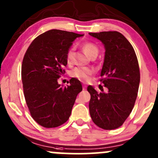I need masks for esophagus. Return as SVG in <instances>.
Wrapping results in <instances>:
<instances>
[{"mask_svg": "<svg viewBox=\"0 0 158 158\" xmlns=\"http://www.w3.org/2000/svg\"><path fill=\"white\" fill-rule=\"evenodd\" d=\"M86 87H87V85H85V84H83V90H85L86 89Z\"/></svg>", "mask_w": 158, "mask_h": 158, "instance_id": "1", "label": "esophagus"}]
</instances>
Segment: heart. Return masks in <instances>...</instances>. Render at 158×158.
Here are the masks:
<instances>
[{
  "instance_id": "heart-1",
  "label": "heart",
  "mask_w": 158,
  "mask_h": 158,
  "mask_svg": "<svg viewBox=\"0 0 158 158\" xmlns=\"http://www.w3.org/2000/svg\"><path fill=\"white\" fill-rule=\"evenodd\" d=\"M83 52L87 56L90 57L94 54L98 53V47L91 41H86L81 45ZM66 61L68 64L73 63V49L70 48L66 54ZM94 69L88 68V67H76L70 71V76L72 77L77 78L81 81H86L89 79L90 76L94 73Z\"/></svg>"
}]
</instances>
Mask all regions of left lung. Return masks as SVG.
Listing matches in <instances>:
<instances>
[{
	"label": "left lung",
	"instance_id": "left-lung-1",
	"mask_svg": "<svg viewBox=\"0 0 158 158\" xmlns=\"http://www.w3.org/2000/svg\"><path fill=\"white\" fill-rule=\"evenodd\" d=\"M89 34L105 45L100 81L108 90L98 93L92 86L88 87L90 117L99 128L116 129L124 123L135 106L140 79L138 61L132 45L120 32Z\"/></svg>",
	"mask_w": 158,
	"mask_h": 158
}]
</instances>
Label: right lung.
<instances>
[{
    "instance_id": "obj_1",
    "label": "right lung",
    "mask_w": 158,
    "mask_h": 158,
    "mask_svg": "<svg viewBox=\"0 0 158 158\" xmlns=\"http://www.w3.org/2000/svg\"><path fill=\"white\" fill-rule=\"evenodd\" d=\"M83 35L50 30L36 37L29 46L21 65V79L27 106L38 124L56 128L68 121L80 81L75 78L61 87L58 79L65 73L66 54L72 42Z\"/></svg>"
}]
</instances>
